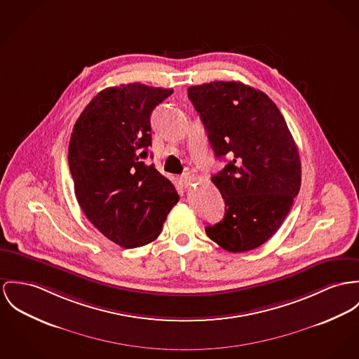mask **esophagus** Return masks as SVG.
Segmentation results:
<instances>
[{"instance_id": "1", "label": "esophagus", "mask_w": 359, "mask_h": 359, "mask_svg": "<svg viewBox=\"0 0 359 359\" xmlns=\"http://www.w3.org/2000/svg\"><path fill=\"white\" fill-rule=\"evenodd\" d=\"M182 180H183L184 186H189L194 180V175H191V173H184V175L182 176Z\"/></svg>"}]
</instances>
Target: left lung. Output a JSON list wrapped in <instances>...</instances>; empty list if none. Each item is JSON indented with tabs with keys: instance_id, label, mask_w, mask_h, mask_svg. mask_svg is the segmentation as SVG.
Segmentation results:
<instances>
[{
	"instance_id": "1",
	"label": "left lung",
	"mask_w": 359,
	"mask_h": 359,
	"mask_svg": "<svg viewBox=\"0 0 359 359\" xmlns=\"http://www.w3.org/2000/svg\"><path fill=\"white\" fill-rule=\"evenodd\" d=\"M216 158L228 164L212 182L225 202L224 219L205 228L231 252L259 248L275 235L301 189L298 147L276 104L241 82L189 87Z\"/></svg>"
}]
</instances>
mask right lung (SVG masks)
I'll list each match as a JSON object with an SVG mask.
<instances>
[{"mask_svg": "<svg viewBox=\"0 0 359 359\" xmlns=\"http://www.w3.org/2000/svg\"><path fill=\"white\" fill-rule=\"evenodd\" d=\"M172 93L142 83L108 87L84 108L71 134L76 199L90 222L121 248L156 241L179 201L170 180L143 161L151 146L150 114Z\"/></svg>", "mask_w": 359, "mask_h": 359, "instance_id": "obj_1", "label": "right lung"}]
</instances>
